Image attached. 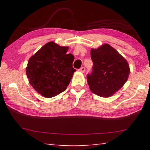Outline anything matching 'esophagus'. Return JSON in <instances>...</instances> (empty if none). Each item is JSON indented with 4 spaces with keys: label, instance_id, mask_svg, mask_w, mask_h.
<instances>
[{
    "label": "esophagus",
    "instance_id": "1",
    "mask_svg": "<svg viewBox=\"0 0 150 150\" xmlns=\"http://www.w3.org/2000/svg\"><path fill=\"white\" fill-rule=\"evenodd\" d=\"M79 71H81V72H82V73H84V71H85V68H84V67H82L81 68H80L79 69Z\"/></svg>",
    "mask_w": 150,
    "mask_h": 150
}]
</instances>
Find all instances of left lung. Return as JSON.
<instances>
[{
    "mask_svg": "<svg viewBox=\"0 0 150 150\" xmlns=\"http://www.w3.org/2000/svg\"><path fill=\"white\" fill-rule=\"evenodd\" d=\"M91 58L93 70L87 75L90 90L100 97H111L128 80L130 71L128 62L108 44L92 48Z\"/></svg>",
    "mask_w": 150,
    "mask_h": 150,
    "instance_id": "1",
    "label": "left lung"
}]
</instances>
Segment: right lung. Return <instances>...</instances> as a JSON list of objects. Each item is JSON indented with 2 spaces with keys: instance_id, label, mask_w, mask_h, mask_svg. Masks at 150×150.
<instances>
[{
  "instance_id": "obj_1",
  "label": "right lung",
  "mask_w": 150,
  "mask_h": 150,
  "mask_svg": "<svg viewBox=\"0 0 150 150\" xmlns=\"http://www.w3.org/2000/svg\"><path fill=\"white\" fill-rule=\"evenodd\" d=\"M69 47L49 42L31 56L28 62L26 75L35 91L51 98L66 90L76 69L73 68L74 57L67 54Z\"/></svg>"
}]
</instances>
